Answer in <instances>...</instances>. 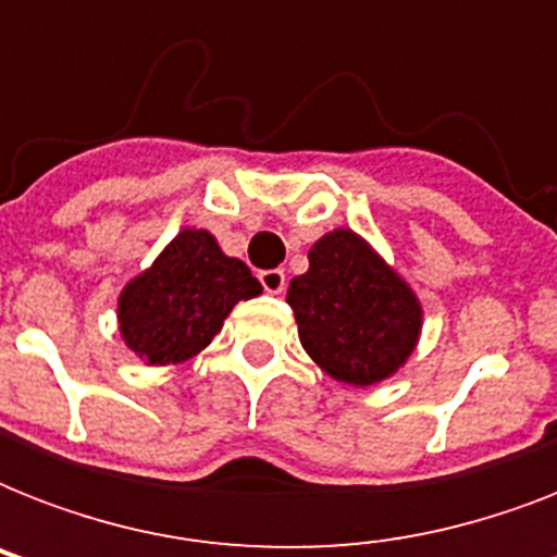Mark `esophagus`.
Instances as JSON below:
<instances>
[{
    "instance_id": "esophagus-1",
    "label": "esophagus",
    "mask_w": 557,
    "mask_h": 557,
    "mask_svg": "<svg viewBox=\"0 0 557 557\" xmlns=\"http://www.w3.org/2000/svg\"><path fill=\"white\" fill-rule=\"evenodd\" d=\"M260 283L269 295H283V288H286V271L283 269L260 271Z\"/></svg>"
}]
</instances>
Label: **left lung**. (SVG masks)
<instances>
[{
    "label": "left lung",
    "mask_w": 557,
    "mask_h": 557,
    "mask_svg": "<svg viewBox=\"0 0 557 557\" xmlns=\"http://www.w3.org/2000/svg\"><path fill=\"white\" fill-rule=\"evenodd\" d=\"M286 300L306 356L349 387L393 379L422 335V300L352 227L309 248V271L288 283Z\"/></svg>",
    "instance_id": "1"
}]
</instances>
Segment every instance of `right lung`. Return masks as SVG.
Instances as JSON below:
<instances>
[{
	"instance_id": "right-lung-1",
	"label": "right lung",
	"mask_w": 557,
	"mask_h": 557,
	"mask_svg": "<svg viewBox=\"0 0 557 557\" xmlns=\"http://www.w3.org/2000/svg\"><path fill=\"white\" fill-rule=\"evenodd\" d=\"M262 295L260 280L219 248L205 227H182L150 269L117 295V332L147 367L185 364L222 332L239 300Z\"/></svg>"
}]
</instances>
